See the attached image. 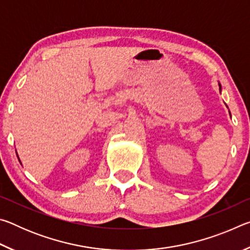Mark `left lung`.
<instances>
[{
    "label": "left lung",
    "mask_w": 250,
    "mask_h": 250,
    "mask_svg": "<svg viewBox=\"0 0 250 250\" xmlns=\"http://www.w3.org/2000/svg\"><path fill=\"white\" fill-rule=\"evenodd\" d=\"M219 90H221V84H219Z\"/></svg>",
    "instance_id": "8db88e82"
}]
</instances>
